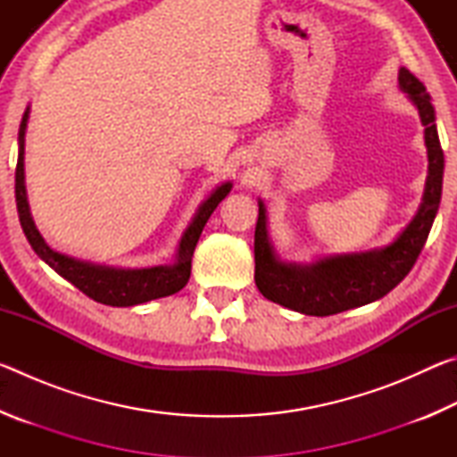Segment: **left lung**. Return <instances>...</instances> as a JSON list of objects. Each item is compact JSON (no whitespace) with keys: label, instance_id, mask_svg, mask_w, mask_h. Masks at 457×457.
Returning a JSON list of instances; mask_svg holds the SVG:
<instances>
[{"label":"left lung","instance_id":"8db88e82","mask_svg":"<svg viewBox=\"0 0 457 457\" xmlns=\"http://www.w3.org/2000/svg\"><path fill=\"white\" fill-rule=\"evenodd\" d=\"M399 87L407 92L409 100L420 111L429 161L423 199L415 218L385 247L361 253H337V256L316 260L312 264H286L276 256L274 245L270 242L266 207L264 201H258L260 212L256 236H253V256H256L253 280L268 300L303 314L328 316L375 303L411 272L439 210L444 151L439 145L436 111L431 106L428 90L407 68L399 71Z\"/></svg>","mask_w":457,"mask_h":457}]
</instances>
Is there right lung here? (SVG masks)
<instances>
[{"label": "right lung", "mask_w": 457, "mask_h": 457, "mask_svg": "<svg viewBox=\"0 0 457 457\" xmlns=\"http://www.w3.org/2000/svg\"><path fill=\"white\" fill-rule=\"evenodd\" d=\"M29 119V106L21 117L20 133H18V167H15V204H18V215L21 229L28 237L32 250L48 264L54 272H58L64 280L74 284L88 298L96 300L106 306H137L149 303L154 298L171 296L179 292L191 276V258L195 252L197 239L204 231L207 220L213 213L215 207L221 204V199L231 191V181L221 183L220 187L212 191L199 210L193 215L187 229L183 231L179 247H177L175 262L169 266H153V268H108L90 264V262L74 260L46 244L40 231L29 213L28 193H26V175H24V143H26V127Z\"/></svg>", "instance_id": "1"}]
</instances>
